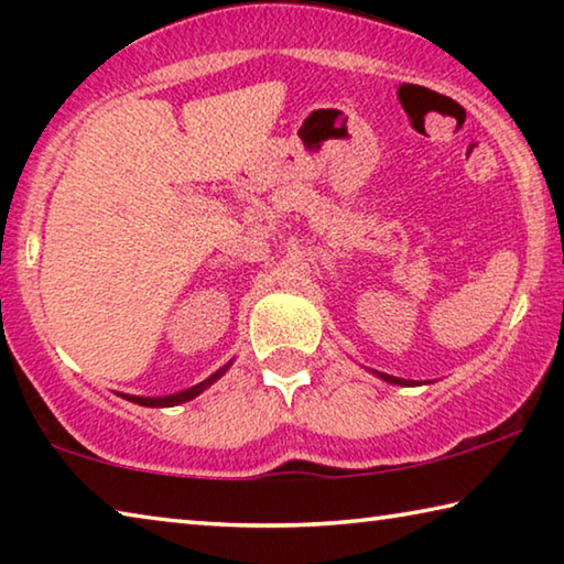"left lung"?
Instances as JSON below:
<instances>
[{
  "label": "left lung",
  "mask_w": 564,
  "mask_h": 564,
  "mask_svg": "<svg viewBox=\"0 0 564 564\" xmlns=\"http://www.w3.org/2000/svg\"><path fill=\"white\" fill-rule=\"evenodd\" d=\"M373 373L378 378H383L386 383H393V386H420L417 380H405V378H395V376H388V373H378V370H373Z\"/></svg>",
  "instance_id": "left-lung-1"
}]
</instances>
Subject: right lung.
Wrapping results in <instances>:
<instances>
[{
    "mask_svg": "<svg viewBox=\"0 0 564 564\" xmlns=\"http://www.w3.org/2000/svg\"><path fill=\"white\" fill-rule=\"evenodd\" d=\"M228 366H231V362H226L224 368H218L214 376H208L206 380H202V383L198 386H194V388H186V390H181V393H174V395H164V398H141V395H121V398H127V400H131V403H137V405H147V408H171V405H181V403H188V400H194L196 395H202L204 390L208 388V386H214L218 378H221L226 370H228Z\"/></svg>",
    "mask_w": 564,
    "mask_h": 564,
    "instance_id": "1",
    "label": "right lung"
}]
</instances>
